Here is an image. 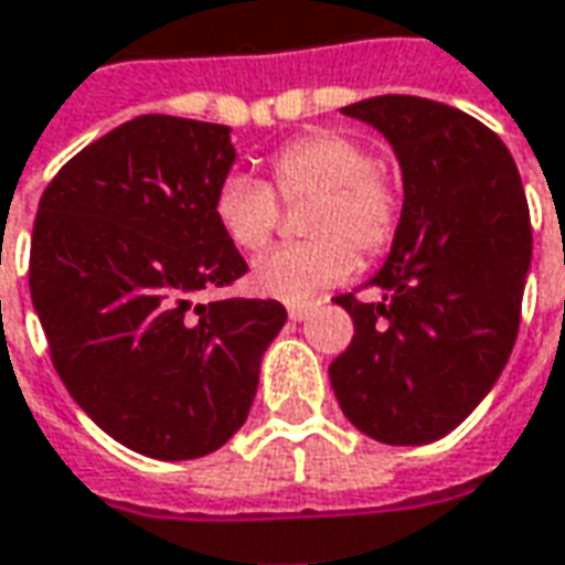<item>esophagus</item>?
<instances>
[{
	"label": "esophagus",
	"instance_id": "1",
	"mask_svg": "<svg viewBox=\"0 0 565 565\" xmlns=\"http://www.w3.org/2000/svg\"><path fill=\"white\" fill-rule=\"evenodd\" d=\"M311 311H315V302H294V306H287L290 321H306Z\"/></svg>",
	"mask_w": 565,
	"mask_h": 565
}]
</instances>
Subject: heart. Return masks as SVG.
Here are the masks:
<instances>
[{"instance_id":"obj_1","label":"heart","mask_w":565,"mask_h":565,"mask_svg":"<svg viewBox=\"0 0 565 565\" xmlns=\"http://www.w3.org/2000/svg\"><path fill=\"white\" fill-rule=\"evenodd\" d=\"M306 204V235L299 247L259 256L250 271L256 294L302 302L323 287L345 281L359 254L379 256L394 242L401 195L373 164L361 140L339 131H311L281 146L269 159V186L232 173L216 189L214 216L228 242L244 254H259L278 232V201Z\"/></svg>"}]
</instances>
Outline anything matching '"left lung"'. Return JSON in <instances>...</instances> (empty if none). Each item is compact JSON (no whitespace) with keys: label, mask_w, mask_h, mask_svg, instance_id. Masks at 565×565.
Listing matches in <instances>:
<instances>
[{"label":"left lung","mask_w":565,"mask_h":565,"mask_svg":"<svg viewBox=\"0 0 565 565\" xmlns=\"http://www.w3.org/2000/svg\"><path fill=\"white\" fill-rule=\"evenodd\" d=\"M342 116L392 143L404 207L392 254L370 278L382 302L337 296L354 337L330 364V385L358 431L419 447L468 419L511 358L530 204L508 146L461 109L385 94Z\"/></svg>","instance_id":"left-lung-1"}]
</instances>
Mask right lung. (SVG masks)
I'll list each match as a JSON object with an SVG mask.
<instances>
[{
    "label": "right lung",
    "mask_w": 565,
    "mask_h": 565,
    "mask_svg": "<svg viewBox=\"0 0 565 565\" xmlns=\"http://www.w3.org/2000/svg\"><path fill=\"white\" fill-rule=\"evenodd\" d=\"M232 128L137 116L51 180L30 244V296L66 392L149 459L207 456L250 413L263 354L287 321L275 299L195 294L247 263L216 226Z\"/></svg>",
    "instance_id": "obj_1"
}]
</instances>
